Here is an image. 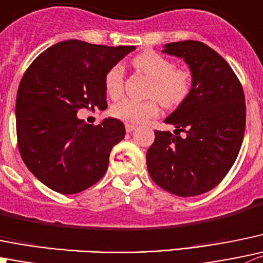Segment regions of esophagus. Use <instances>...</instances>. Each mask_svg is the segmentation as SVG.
Wrapping results in <instances>:
<instances>
[{"label": "esophagus", "mask_w": 263, "mask_h": 263, "mask_svg": "<svg viewBox=\"0 0 263 263\" xmlns=\"http://www.w3.org/2000/svg\"><path fill=\"white\" fill-rule=\"evenodd\" d=\"M135 129H136V126H134V124H128V123L126 124V131L127 132H132V131H135Z\"/></svg>", "instance_id": "esophagus-1"}]
</instances>
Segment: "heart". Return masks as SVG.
<instances>
[{
	"label": "heart",
	"instance_id": "heart-1",
	"mask_svg": "<svg viewBox=\"0 0 263 263\" xmlns=\"http://www.w3.org/2000/svg\"><path fill=\"white\" fill-rule=\"evenodd\" d=\"M134 67L152 80L150 98H157L165 108H175L187 99L193 78L187 69L176 68L175 63L154 51H145L134 59ZM105 91L111 99L121 98L124 87V69L116 64L106 72ZM116 118L128 124H142L159 114L157 100L136 101L131 99L119 101L111 108Z\"/></svg>",
	"mask_w": 263,
	"mask_h": 263
}]
</instances>
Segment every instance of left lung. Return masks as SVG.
Masks as SVG:
<instances>
[{
	"label": "left lung",
	"mask_w": 263,
	"mask_h": 263,
	"mask_svg": "<svg viewBox=\"0 0 263 263\" xmlns=\"http://www.w3.org/2000/svg\"><path fill=\"white\" fill-rule=\"evenodd\" d=\"M163 52L185 60L193 86L187 99L164 119L176 127L175 135L155 131L146 153L147 171L168 193L200 195L216 187L238 158L246 131L244 91L228 61L205 43L171 42Z\"/></svg>",
	"instance_id": "1"
}]
</instances>
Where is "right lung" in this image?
<instances>
[{
    "mask_svg": "<svg viewBox=\"0 0 263 263\" xmlns=\"http://www.w3.org/2000/svg\"><path fill=\"white\" fill-rule=\"evenodd\" d=\"M134 50L63 41L25 70L15 109L17 146L28 170L47 187L77 194L105 175L111 149L124 139V124L106 118L92 126L77 111L106 108V72Z\"/></svg>",
    "mask_w": 263,
    "mask_h": 263,
    "instance_id": "right-lung-1",
    "label": "right lung"
}]
</instances>
